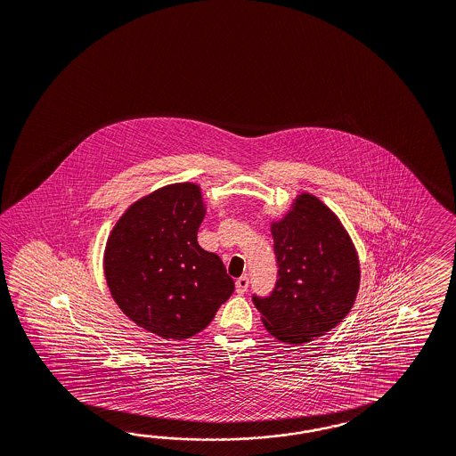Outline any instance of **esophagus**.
Returning <instances> with one entry per match:
<instances>
[{
  "mask_svg": "<svg viewBox=\"0 0 456 456\" xmlns=\"http://www.w3.org/2000/svg\"><path fill=\"white\" fill-rule=\"evenodd\" d=\"M247 289H248V279H247V277L237 279V282H235V292L242 296V294H246Z\"/></svg>",
  "mask_w": 456,
  "mask_h": 456,
  "instance_id": "34e87169",
  "label": "esophagus"
}]
</instances>
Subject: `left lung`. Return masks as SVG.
<instances>
[{
    "label": "left lung",
    "mask_w": 456,
    "mask_h": 456,
    "mask_svg": "<svg viewBox=\"0 0 456 456\" xmlns=\"http://www.w3.org/2000/svg\"><path fill=\"white\" fill-rule=\"evenodd\" d=\"M277 282L252 296L264 327L281 342L304 344L332 330L354 307L360 285L357 250L342 222L321 199L302 192L272 222Z\"/></svg>",
    "instance_id": "8db88e82"
}]
</instances>
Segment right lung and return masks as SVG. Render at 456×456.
I'll return each instance as SVG.
<instances>
[{"instance_id":"obj_1","label":"right lung","mask_w":456,"mask_h":456,"mask_svg":"<svg viewBox=\"0 0 456 456\" xmlns=\"http://www.w3.org/2000/svg\"><path fill=\"white\" fill-rule=\"evenodd\" d=\"M206 208L191 183L160 187L116 222L104 250L114 302L148 332L189 338L232 296L221 257L197 242Z\"/></svg>"}]
</instances>
